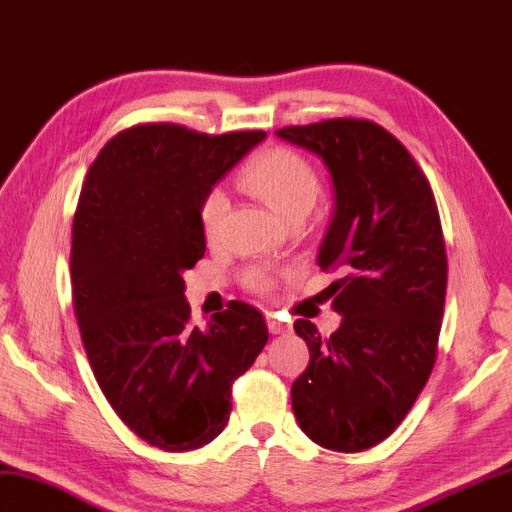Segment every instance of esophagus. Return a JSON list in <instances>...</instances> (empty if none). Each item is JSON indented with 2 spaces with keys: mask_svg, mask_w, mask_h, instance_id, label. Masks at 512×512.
<instances>
[{
  "mask_svg": "<svg viewBox=\"0 0 512 512\" xmlns=\"http://www.w3.org/2000/svg\"><path fill=\"white\" fill-rule=\"evenodd\" d=\"M268 329H270V334H288L290 331V325L288 323H283V320H279V318H275V316H268Z\"/></svg>",
  "mask_w": 512,
  "mask_h": 512,
  "instance_id": "1",
  "label": "esophagus"
}]
</instances>
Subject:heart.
Wrapping results in <instances>:
<instances>
[{"label":"heart","mask_w":512,"mask_h":512,"mask_svg":"<svg viewBox=\"0 0 512 512\" xmlns=\"http://www.w3.org/2000/svg\"><path fill=\"white\" fill-rule=\"evenodd\" d=\"M240 183L268 205L285 222L294 218H305L316 205L320 183L312 163L303 154L290 148H270L246 165L240 174ZM229 213V196L222 187H211L202 196L198 220L202 235L207 242H216L224 220ZM246 285L255 292H266L272 288V277L266 268H251L246 272Z\"/></svg>","instance_id":"obj_1"}]
</instances>
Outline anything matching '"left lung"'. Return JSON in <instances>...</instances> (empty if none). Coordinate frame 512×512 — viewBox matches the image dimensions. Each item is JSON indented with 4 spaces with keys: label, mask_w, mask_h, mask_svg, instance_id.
<instances>
[{
    "label": "left lung",
    "mask_w": 512,
    "mask_h": 512,
    "mask_svg": "<svg viewBox=\"0 0 512 512\" xmlns=\"http://www.w3.org/2000/svg\"><path fill=\"white\" fill-rule=\"evenodd\" d=\"M277 137L318 154L336 196L316 261L340 275L327 294L342 323L329 338L294 323L310 364L292 410L314 443L355 454L395 432L430 379L447 292L441 218L417 161L375 122L336 117Z\"/></svg>",
    "instance_id": "8db88e82"
}]
</instances>
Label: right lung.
<instances>
[{
    "mask_svg": "<svg viewBox=\"0 0 512 512\" xmlns=\"http://www.w3.org/2000/svg\"><path fill=\"white\" fill-rule=\"evenodd\" d=\"M264 137L137 124L106 141L82 185L69 261L82 344L117 417L165 451L224 430L233 382L268 342L244 301L194 327L183 281L207 248L202 196Z\"/></svg>",
    "mask_w": 512,
    "mask_h": 512,
    "instance_id": "obj_1",
    "label": "right lung"
}]
</instances>
